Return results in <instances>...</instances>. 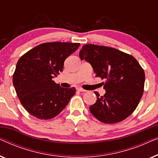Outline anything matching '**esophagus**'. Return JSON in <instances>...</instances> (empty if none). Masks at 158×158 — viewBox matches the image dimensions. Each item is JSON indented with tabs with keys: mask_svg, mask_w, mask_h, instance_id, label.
I'll return each mask as SVG.
<instances>
[{
	"mask_svg": "<svg viewBox=\"0 0 158 158\" xmlns=\"http://www.w3.org/2000/svg\"><path fill=\"white\" fill-rule=\"evenodd\" d=\"M77 90H78V91H81V92H85V91H86L85 90L83 89V88H77Z\"/></svg>",
	"mask_w": 158,
	"mask_h": 158,
	"instance_id": "obj_1",
	"label": "esophagus"
}]
</instances>
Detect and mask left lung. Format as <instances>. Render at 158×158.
<instances>
[{
  "label": "left lung",
  "mask_w": 158,
  "mask_h": 158,
  "mask_svg": "<svg viewBox=\"0 0 158 158\" xmlns=\"http://www.w3.org/2000/svg\"><path fill=\"white\" fill-rule=\"evenodd\" d=\"M80 58L91 64L96 77L105 79L103 96L97 91V100L90 111L105 124H115L130 116L144 92V70L133 56L112 47L85 44Z\"/></svg>",
  "instance_id": "8db88e82"
}]
</instances>
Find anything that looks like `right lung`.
Instances as JSON below:
<instances>
[{
  "instance_id": "add662e5",
  "label": "right lung",
  "mask_w": 158,
  "mask_h": 158,
  "mask_svg": "<svg viewBox=\"0 0 158 158\" xmlns=\"http://www.w3.org/2000/svg\"><path fill=\"white\" fill-rule=\"evenodd\" d=\"M80 43L47 42L21 56L13 75V83L24 109L40 119H50L63 110L75 88H64L52 81L63 69L64 62Z\"/></svg>"
}]
</instances>
